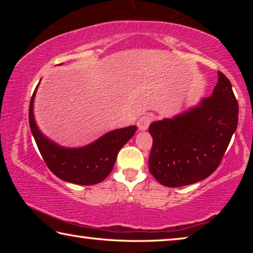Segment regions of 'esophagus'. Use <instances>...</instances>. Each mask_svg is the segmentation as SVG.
I'll list each match as a JSON object with an SVG mask.
<instances>
[{
	"mask_svg": "<svg viewBox=\"0 0 253 253\" xmlns=\"http://www.w3.org/2000/svg\"><path fill=\"white\" fill-rule=\"evenodd\" d=\"M153 121V117L151 115H144V116L140 117L137 122V126H138L139 130H147L148 126L151 125V123Z\"/></svg>",
	"mask_w": 253,
	"mask_h": 253,
	"instance_id": "esophagus-1",
	"label": "esophagus"
}]
</instances>
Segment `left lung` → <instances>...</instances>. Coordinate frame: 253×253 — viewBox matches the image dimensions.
I'll use <instances>...</instances> for the list:
<instances>
[{
    "label": "left lung",
    "mask_w": 253,
    "mask_h": 253,
    "mask_svg": "<svg viewBox=\"0 0 253 253\" xmlns=\"http://www.w3.org/2000/svg\"><path fill=\"white\" fill-rule=\"evenodd\" d=\"M212 96L173 118L151 124L149 172L162 185L179 187L209 177L219 168L237 130L239 106L230 80L217 71Z\"/></svg>",
    "instance_id": "obj_1"
}]
</instances>
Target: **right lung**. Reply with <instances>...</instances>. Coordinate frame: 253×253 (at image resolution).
<instances>
[{"instance_id": "1", "label": "right lung", "mask_w": 253, "mask_h": 253, "mask_svg": "<svg viewBox=\"0 0 253 253\" xmlns=\"http://www.w3.org/2000/svg\"><path fill=\"white\" fill-rule=\"evenodd\" d=\"M36 91L30 101L29 123L34 140L49 169L62 181L78 185H93L104 181L113 170L118 152L135 134L137 127L111 130L84 147H62L45 137L37 126L33 115Z\"/></svg>"}]
</instances>
